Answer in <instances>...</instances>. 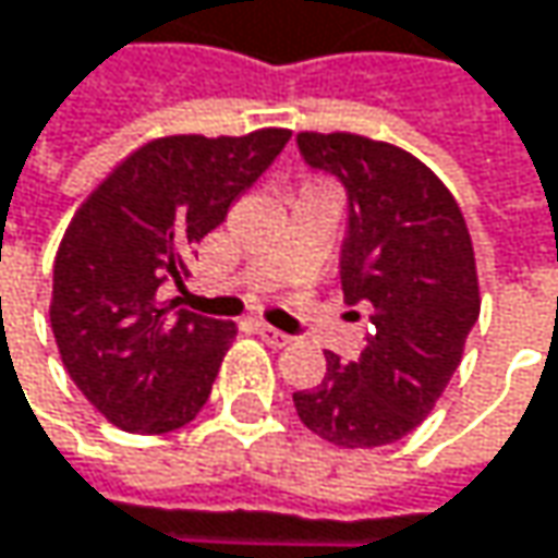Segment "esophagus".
Listing matches in <instances>:
<instances>
[{
  "mask_svg": "<svg viewBox=\"0 0 558 558\" xmlns=\"http://www.w3.org/2000/svg\"><path fill=\"white\" fill-rule=\"evenodd\" d=\"M255 331H258V338H262V341H265L268 348H287V344L293 341L290 335H283V331L271 329V326H265V323H258V326H255Z\"/></svg>",
  "mask_w": 558,
  "mask_h": 558,
  "instance_id": "obj_1",
  "label": "esophagus"
}]
</instances>
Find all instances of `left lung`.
I'll return each mask as SVG.
<instances>
[{"label": "left lung", "instance_id": "1", "mask_svg": "<svg viewBox=\"0 0 558 558\" xmlns=\"http://www.w3.org/2000/svg\"><path fill=\"white\" fill-rule=\"evenodd\" d=\"M306 166L348 191L344 300L371 306L357 361L329 351L319 386L293 392L296 415L335 447H383L415 430L460 367L480 319L466 220L412 153L357 133H296Z\"/></svg>", "mask_w": 558, "mask_h": 558}]
</instances>
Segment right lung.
<instances>
[{"instance_id":"add662e5","label":"right lung","mask_w":558,"mask_h":558,"mask_svg":"<svg viewBox=\"0 0 558 558\" xmlns=\"http://www.w3.org/2000/svg\"><path fill=\"white\" fill-rule=\"evenodd\" d=\"M287 140L280 128L153 140L76 210L53 262L50 326L63 367L111 425L166 434L204 409L235 326L178 310L162 283H184L194 245Z\"/></svg>"}]
</instances>
